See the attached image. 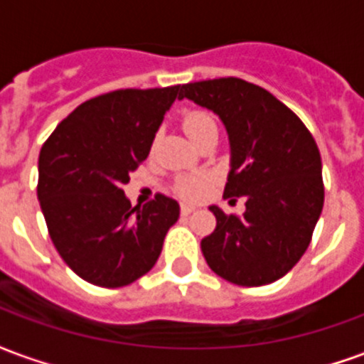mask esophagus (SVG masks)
<instances>
[{"instance_id":"obj_1","label":"esophagus","mask_w":364,"mask_h":364,"mask_svg":"<svg viewBox=\"0 0 364 364\" xmlns=\"http://www.w3.org/2000/svg\"><path fill=\"white\" fill-rule=\"evenodd\" d=\"M195 208H197V206H193V205H181V214H183V216H189L191 213H195Z\"/></svg>"}]
</instances>
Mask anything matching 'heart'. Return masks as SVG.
<instances>
[{"label": "heart", "mask_w": 364, "mask_h": 364, "mask_svg": "<svg viewBox=\"0 0 364 364\" xmlns=\"http://www.w3.org/2000/svg\"><path fill=\"white\" fill-rule=\"evenodd\" d=\"M210 128H216V124H214V120L206 112L193 111L183 119V130H185V134L189 136L193 142L200 134H205L206 130H210ZM210 185H213V177L210 175H185V177L177 179L175 191H177L179 197L189 198V200H197V198L205 197L208 189H210Z\"/></svg>", "instance_id": "obj_1"}]
</instances>
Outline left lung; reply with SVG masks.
Listing matches in <instances>:
<instances>
[{
  "label": "left lung",
  "mask_w": 364,
  "mask_h": 364,
  "mask_svg": "<svg viewBox=\"0 0 364 364\" xmlns=\"http://www.w3.org/2000/svg\"><path fill=\"white\" fill-rule=\"evenodd\" d=\"M179 99L218 114L230 140L224 197H245L244 216L210 206L216 228L200 242L208 267L240 287L274 282L304 255L323 208L312 134L277 97L240 77L185 83Z\"/></svg>",
  "instance_id": "obj_1"
}]
</instances>
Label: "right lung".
<instances>
[{
    "mask_svg": "<svg viewBox=\"0 0 364 364\" xmlns=\"http://www.w3.org/2000/svg\"><path fill=\"white\" fill-rule=\"evenodd\" d=\"M181 85L119 90L82 103L38 156V200L52 244L83 281L117 289L150 271L179 203L130 205L122 185L150 154Z\"/></svg>",
    "mask_w": 364,
    "mask_h": 364,
    "instance_id": "add662e5",
    "label": "right lung"
}]
</instances>
